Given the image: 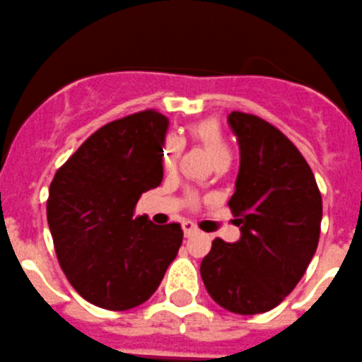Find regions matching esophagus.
<instances>
[{
  "mask_svg": "<svg viewBox=\"0 0 362 362\" xmlns=\"http://www.w3.org/2000/svg\"><path fill=\"white\" fill-rule=\"evenodd\" d=\"M183 230H185V236H187V238L197 235V227H195L192 222H183Z\"/></svg>",
  "mask_w": 362,
  "mask_h": 362,
  "instance_id": "34e87169",
  "label": "esophagus"
}]
</instances>
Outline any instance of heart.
Returning a JSON list of instances; mask_svg holds the SVG:
<instances>
[{
	"label": "heart",
	"mask_w": 362,
	"mask_h": 362,
	"mask_svg": "<svg viewBox=\"0 0 362 362\" xmlns=\"http://www.w3.org/2000/svg\"><path fill=\"white\" fill-rule=\"evenodd\" d=\"M190 133L194 136V140L197 144H201L209 154H211L213 160L218 163L222 160H229L230 158V149L226 142V136H223L222 129H220L218 124L215 120H201V122L194 124L190 127ZM181 154V142L177 139H170L165 144L163 151V163L165 167L172 168L177 161V156Z\"/></svg>",
	"instance_id": "heart-1"
}]
</instances>
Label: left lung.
Listing matches in <instances>:
<instances>
[{"label":"left lung","mask_w":362,"mask_h":362,"mask_svg":"<svg viewBox=\"0 0 362 362\" xmlns=\"http://www.w3.org/2000/svg\"><path fill=\"white\" fill-rule=\"evenodd\" d=\"M240 144V170L229 208L238 242L213 240L201 263L209 297L236 315L274 309L290 295L316 252L322 195L300 151L267 120L227 117Z\"/></svg>","instance_id":"obj_1"}]
</instances>
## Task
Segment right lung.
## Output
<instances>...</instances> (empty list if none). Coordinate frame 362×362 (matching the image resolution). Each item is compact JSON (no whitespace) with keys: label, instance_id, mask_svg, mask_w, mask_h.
I'll return each instance as SVG.
<instances>
[{"label":"right lung","instance_id":"right-lung-1","mask_svg":"<svg viewBox=\"0 0 362 362\" xmlns=\"http://www.w3.org/2000/svg\"><path fill=\"white\" fill-rule=\"evenodd\" d=\"M168 119L144 110L88 136L57 170L47 223L58 263L78 293L98 308L126 311L160 286L183 242L179 223L135 216L140 195L163 179Z\"/></svg>","mask_w":362,"mask_h":362}]
</instances>
